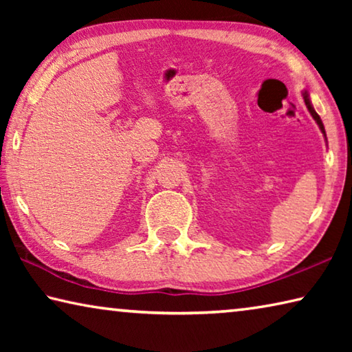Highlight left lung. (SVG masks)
Masks as SVG:
<instances>
[{"label": "left lung", "instance_id": "1", "mask_svg": "<svg viewBox=\"0 0 352 352\" xmlns=\"http://www.w3.org/2000/svg\"><path fill=\"white\" fill-rule=\"evenodd\" d=\"M302 98H305V102H306V107H307V110L311 111V115H312V118L315 119V121H317V124H318V127L321 129V132L324 133V126H323V122H321V119H320V116L317 115V111L314 110V107H312V104H311V100H309V96H307V93H305L302 94ZM324 136H326V133H324Z\"/></svg>", "mask_w": 352, "mask_h": 352}]
</instances>
